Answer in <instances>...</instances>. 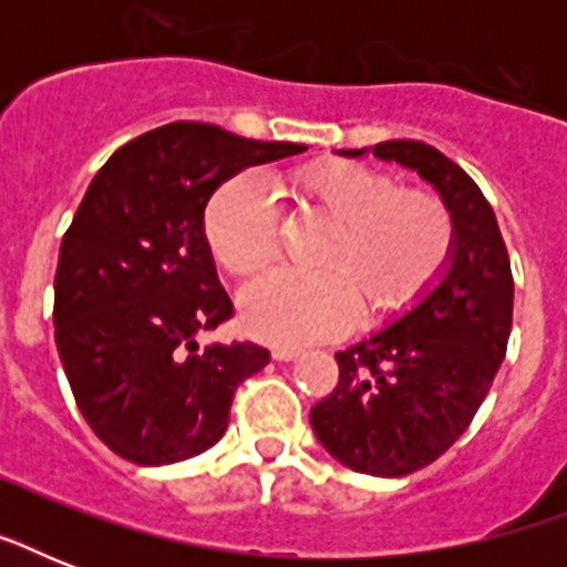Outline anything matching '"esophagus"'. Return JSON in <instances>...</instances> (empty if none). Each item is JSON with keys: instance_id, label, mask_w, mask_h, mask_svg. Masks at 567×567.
Instances as JSON below:
<instances>
[{"instance_id": "34e87169", "label": "esophagus", "mask_w": 567, "mask_h": 567, "mask_svg": "<svg viewBox=\"0 0 567 567\" xmlns=\"http://www.w3.org/2000/svg\"><path fill=\"white\" fill-rule=\"evenodd\" d=\"M297 355H300V350H297V347H276L274 350L276 362H291V359H297Z\"/></svg>"}]
</instances>
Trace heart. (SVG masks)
<instances>
[{
    "label": "heart",
    "instance_id": "b5f03b06",
    "mask_svg": "<svg viewBox=\"0 0 567 567\" xmlns=\"http://www.w3.org/2000/svg\"><path fill=\"white\" fill-rule=\"evenodd\" d=\"M302 212L329 220L315 274L276 270L240 297L249 336L270 344H309L344 336L368 318L403 311L430 293L456 252V220L439 194L400 188L371 164H306L279 182ZM205 244L238 279L261 274L279 249V217L270 190L238 173L214 190L203 212Z\"/></svg>",
    "mask_w": 567,
    "mask_h": 567
}]
</instances>
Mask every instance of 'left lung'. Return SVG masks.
Masks as SVG:
<instances>
[{
    "label": "left lung",
    "mask_w": 567,
    "mask_h": 567,
    "mask_svg": "<svg viewBox=\"0 0 567 567\" xmlns=\"http://www.w3.org/2000/svg\"><path fill=\"white\" fill-rule=\"evenodd\" d=\"M373 155L435 185L456 220V252L409 315L336 353L338 385L311 405V430L359 474L405 476L453 447L483 405L506 359L515 282L494 208L456 162L421 141H385Z\"/></svg>",
    "instance_id": "left-lung-1"
}]
</instances>
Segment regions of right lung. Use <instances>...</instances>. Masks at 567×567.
I'll use <instances>...</instances> for the list:
<instances>
[{"label":"right lung","mask_w":567,"mask_h":567,"mask_svg":"<svg viewBox=\"0 0 567 567\" xmlns=\"http://www.w3.org/2000/svg\"><path fill=\"white\" fill-rule=\"evenodd\" d=\"M302 150L182 120L120 146L93 176L61 240L52 318L75 405L117 456H199L229 426L240 382L270 362L249 341L196 344L235 315L203 212L244 167Z\"/></svg>","instance_id":"1"}]
</instances>
